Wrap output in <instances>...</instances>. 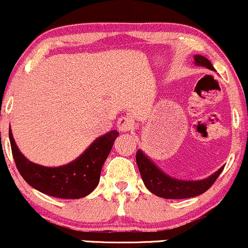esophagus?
Listing matches in <instances>:
<instances>
[{
	"instance_id": "1",
	"label": "esophagus",
	"mask_w": 248,
	"mask_h": 248,
	"mask_svg": "<svg viewBox=\"0 0 248 248\" xmlns=\"http://www.w3.org/2000/svg\"><path fill=\"white\" fill-rule=\"evenodd\" d=\"M117 126H118V129L121 130V131L127 132L130 131V130H132V127H134V121H132L130 117H122V118L118 119Z\"/></svg>"
}]
</instances>
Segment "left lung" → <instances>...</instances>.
I'll use <instances>...</instances> for the list:
<instances>
[{
  "label": "left lung",
  "instance_id": "1",
  "mask_svg": "<svg viewBox=\"0 0 248 248\" xmlns=\"http://www.w3.org/2000/svg\"><path fill=\"white\" fill-rule=\"evenodd\" d=\"M195 63L196 65H201V67H205L215 71V68L213 67L210 61L204 56L196 55ZM136 162L145 187L155 196L166 198V200H183V198H191L202 195L213 186L224 168L221 167L214 174L203 180H180L170 177L165 172H162L140 149L136 153Z\"/></svg>",
  "mask_w": 248,
  "mask_h": 248
}]
</instances>
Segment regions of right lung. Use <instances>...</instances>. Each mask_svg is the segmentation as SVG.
<instances>
[{
	"label": "right lung",
	"mask_w": 248,
	"mask_h": 248,
	"mask_svg": "<svg viewBox=\"0 0 248 248\" xmlns=\"http://www.w3.org/2000/svg\"><path fill=\"white\" fill-rule=\"evenodd\" d=\"M117 130L98 137L74 161L60 167H45L29 161L17 148L9 130L10 147L17 170L35 190L57 198L86 197L98 186L101 168L118 137Z\"/></svg>",
	"instance_id": "add662e5"
}]
</instances>
